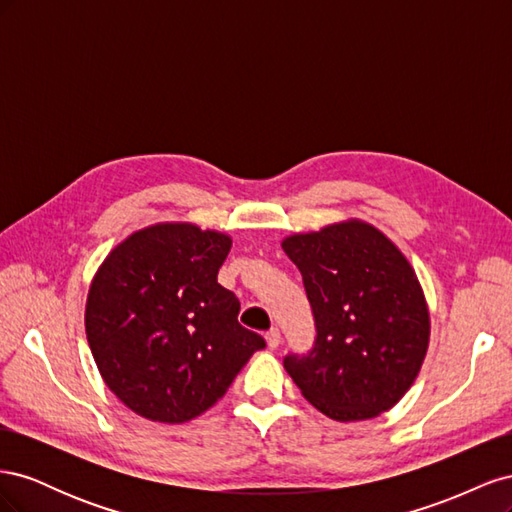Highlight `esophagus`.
I'll use <instances>...</instances> for the list:
<instances>
[{
  "label": "esophagus",
  "mask_w": 512,
  "mask_h": 512,
  "mask_svg": "<svg viewBox=\"0 0 512 512\" xmlns=\"http://www.w3.org/2000/svg\"><path fill=\"white\" fill-rule=\"evenodd\" d=\"M280 342H282V333H280V329H271V331L267 333V344H269V348H271V350H275L277 346H280Z\"/></svg>",
  "instance_id": "esophagus-1"
}]
</instances>
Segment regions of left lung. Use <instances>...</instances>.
Listing matches in <instances>:
<instances>
[{
  "mask_svg": "<svg viewBox=\"0 0 512 512\" xmlns=\"http://www.w3.org/2000/svg\"><path fill=\"white\" fill-rule=\"evenodd\" d=\"M316 322L307 354L284 367L333 421H365L406 395L429 346V309L406 256L371 224L348 220L282 241Z\"/></svg>",
  "mask_w": 512,
  "mask_h": 512,
  "instance_id": "left-lung-1",
  "label": "left lung"
}]
</instances>
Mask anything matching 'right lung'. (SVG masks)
Returning <instances> with one entry per match:
<instances>
[{
  "label": "right lung",
  "instance_id": "add662e5",
  "mask_svg": "<svg viewBox=\"0 0 512 512\" xmlns=\"http://www.w3.org/2000/svg\"><path fill=\"white\" fill-rule=\"evenodd\" d=\"M230 245L194 224H156L119 243L91 282V354L108 389L149 421H192L265 348L218 284Z\"/></svg>",
  "mask_w": 512,
  "mask_h": 512
}]
</instances>
